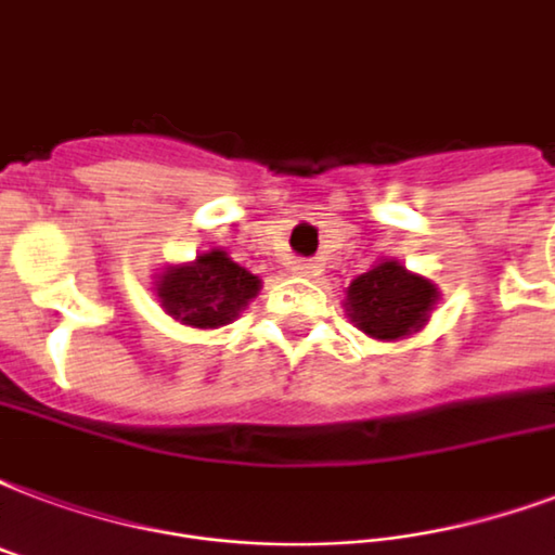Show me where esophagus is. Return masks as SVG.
Listing matches in <instances>:
<instances>
[{
    "label": "esophagus",
    "mask_w": 555,
    "mask_h": 555,
    "mask_svg": "<svg viewBox=\"0 0 555 555\" xmlns=\"http://www.w3.org/2000/svg\"><path fill=\"white\" fill-rule=\"evenodd\" d=\"M315 262L307 260V257H298V260H293V274H298V278H312L315 274Z\"/></svg>",
    "instance_id": "obj_1"
}]
</instances>
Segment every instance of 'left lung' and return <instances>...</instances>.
I'll return each instance as SVG.
<instances>
[{"label": "left lung", "mask_w": 555, "mask_h": 555, "mask_svg": "<svg viewBox=\"0 0 555 555\" xmlns=\"http://www.w3.org/2000/svg\"><path fill=\"white\" fill-rule=\"evenodd\" d=\"M436 286L386 260L348 286V315L374 339H401L427 322Z\"/></svg>", "instance_id": "left-lung-1"}]
</instances>
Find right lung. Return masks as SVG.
Masks as SVG:
<instances>
[{"instance_id": "right-lung-1", "label": "right lung", "mask_w": 555, "mask_h": 555, "mask_svg": "<svg viewBox=\"0 0 555 555\" xmlns=\"http://www.w3.org/2000/svg\"><path fill=\"white\" fill-rule=\"evenodd\" d=\"M260 289L257 274L224 251L202 254L193 266H178L157 281L164 310L190 327H222L233 322Z\"/></svg>"}]
</instances>
